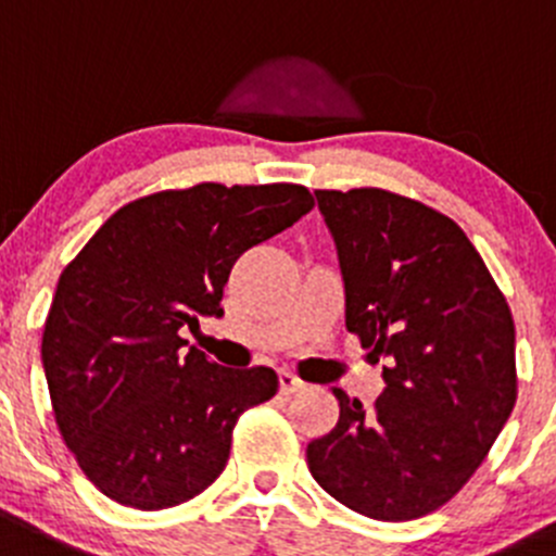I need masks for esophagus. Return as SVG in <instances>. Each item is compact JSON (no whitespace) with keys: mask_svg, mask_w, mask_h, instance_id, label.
I'll use <instances>...</instances> for the list:
<instances>
[{"mask_svg":"<svg viewBox=\"0 0 556 556\" xmlns=\"http://www.w3.org/2000/svg\"><path fill=\"white\" fill-rule=\"evenodd\" d=\"M302 389H304L302 378H295L293 372L288 370L279 372V392H282V395H293V392H302Z\"/></svg>","mask_w":556,"mask_h":556,"instance_id":"1","label":"esophagus"}]
</instances>
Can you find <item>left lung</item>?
<instances>
[{"label":"left lung","mask_w":556,"mask_h":556,"mask_svg":"<svg viewBox=\"0 0 556 556\" xmlns=\"http://www.w3.org/2000/svg\"><path fill=\"white\" fill-rule=\"evenodd\" d=\"M345 285V329L383 392L334 389L340 419L307 444L326 494L376 521H412L466 485L516 406V326L450 216L383 189H318Z\"/></svg>","instance_id":"obj_1"}]
</instances>
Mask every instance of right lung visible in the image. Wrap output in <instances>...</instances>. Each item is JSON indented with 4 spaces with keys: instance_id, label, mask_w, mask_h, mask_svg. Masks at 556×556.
I'll list each match as a JSON object with an SVG mask.
<instances>
[{
    "instance_id": "right-lung-1",
    "label": "right lung",
    "mask_w": 556,
    "mask_h": 556,
    "mask_svg": "<svg viewBox=\"0 0 556 556\" xmlns=\"http://www.w3.org/2000/svg\"><path fill=\"white\" fill-rule=\"evenodd\" d=\"M313 205L295 184L155 191L109 216L60 274L40 345L51 408L109 500H194L225 469L238 417L277 395L271 367H219L184 351L180 331L219 318L232 263Z\"/></svg>"
}]
</instances>
